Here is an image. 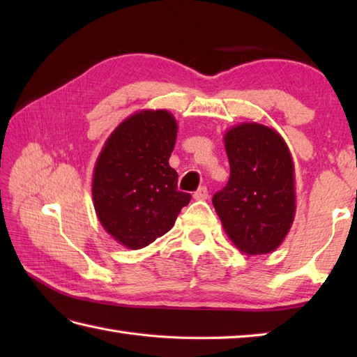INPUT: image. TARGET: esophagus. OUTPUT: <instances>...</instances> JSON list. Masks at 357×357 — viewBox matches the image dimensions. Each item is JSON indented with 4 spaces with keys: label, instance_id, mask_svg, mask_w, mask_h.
I'll list each match as a JSON object with an SVG mask.
<instances>
[{
    "label": "esophagus",
    "instance_id": "34e87169",
    "mask_svg": "<svg viewBox=\"0 0 357 357\" xmlns=\"http://www.w3.org/2000/svg\"><path fill=\"white\" fill-rule=\"evenodd\" d=\"M193 198L196 201H206L208 198V190H207L206 187H199L198 190L193 193Z\"/></svg>",
    "mask_w": 357,
    "mask_h": 357
}]
</instances>
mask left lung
<instances>
[{
  "label": "left lung",
  "instance_id": "obj_1",
  "mask_svg": "<svg viewBox=\"0 0 357 357\" xmlns=\"http://www.w3.org/2000/svg\"><path fill=\"white\" fill-rule=\"evenodd\" d=\"M230 179L213 206L227 236L245 255H267L282 244L296 213L294 164L275 128L241 123L224 135Z\"/></svg>",
  "mask_w": 357,
  "mask_h": 357
}]
</instances>
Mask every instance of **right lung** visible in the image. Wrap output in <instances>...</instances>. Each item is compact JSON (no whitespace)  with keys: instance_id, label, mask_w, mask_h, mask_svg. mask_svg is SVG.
I'll list each match as a JSON object with an SVG mask.
<instances>
[{"instance_id":"add662e5","label":"right lung","mask_w":357,"mask_h":357,"mask_svg":"<svg viewBox=\"0 0 357 357\" xmlns=\"http://www.w3.org/2000/svg\"><path fill=\"white\" fill-rule=\"evenodd\" d=\"M178 123L169 110H139L124 119L96 159L92 196L104 230L130 250L169 231L192 195L178 190L169 164Z\"/></svg>"}]
</instances>
